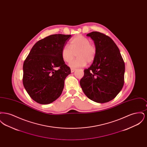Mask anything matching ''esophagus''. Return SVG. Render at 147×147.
Listing matches in <instances>:
<instances>
[{"mask_svg": "<svg viewBox=\"0 0 147 147\" xmlns=\"http://www.w3.org/2000/svg\"><path fill=\"white\" fill-rule=\"evenodd\" d=\"M71 73H73L75 70H76V69H74V68H71Z\"/></svg>", "mask_w": 147, "mask_h": 147, "instance_id": "esophagus-1", "label": "esophagus"}]
</instances>
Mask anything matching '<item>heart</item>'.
Wrapping results in <instances>:
<instances>
[{
  "label": "heart",
  "mask_w": 147,
  "mask_h": 147,
  "mask_svg": "<svg viewBox=\"0 0 147 147\" xmlns=\"http://www.w3.org/2000/svg\"><path fill=\"white\" fill-rule=\"evenodd\" d=\"M76 53L77 58L69 64L71 67H84L86 63H91L94 61L96 54V49L90 40L82 35L73 37L69 41V46H64L61 51L63 61L69 63L74 58Z\"/></svg>",
  "instance_id": "obj_1"
}]
</instances>
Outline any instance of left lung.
Returning a JSON list of instances; mask_svg holds the SVG:
<instances>
[{
	"label": "left lung",
	"mask_w": 147,
	"mask_h": 147,
	"mask_svg": "<svg viewBox=\"0 0 147 147\" xmlns=\"http://www.w3.org/2000/svg\"><path fill=\"white\" fill-rule=\"evenodd\" d=\"M86 36L94 41L96 54L91 66L84 69L80 85L91 100L107 102L115 98L123 88L125 63L118 47L110 37L97 31Z\"/></svg>",
	"instance_id": "8db88e82"
}]
</instances>
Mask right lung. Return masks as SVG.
<instances>
[{
  "instance_id": "right-lung-1",
  "label": "right lung",
  "mask_w": 147,
  "mask_h": 147,
  "mask_svg": "<svg viewBox=\"0 0 147 147\" xmlns=\"http://www.w3.org/2000/svg\"><path fill=\"white\" fill-rule=\"evenodd\" d=\"M70 35L49 36L36 42L23 64L22 82L30 96L40 104H49L59 98L64 80L71 73L61 51Z\"/></svg>"
}]
</instances>
